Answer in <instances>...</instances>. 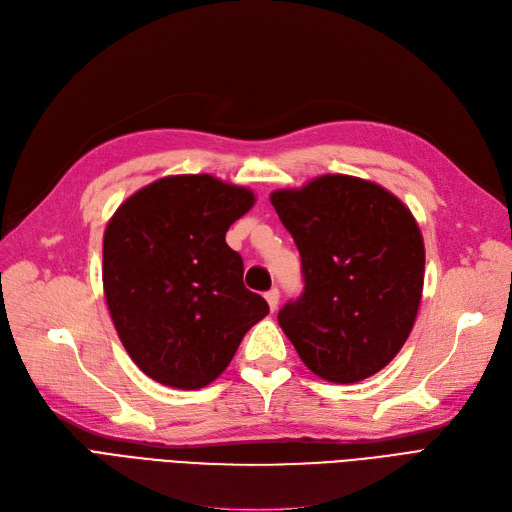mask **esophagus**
I'll list each match as a JSON object with an SVG mask.
<instances>
[{"label":"esophagus","instance_id":"34e87169","mask_svg":"<svg viewBox=\"0 0 512 512\" xmlns=\"http://www.w3.org/2000/svg\"><path fill=\"white\" fill-rule=\"evenodd\" d=\"M278 299H280V291L276 287L266 293V301H268V306H270L272 312H276V308H278Z\"/></svg>","mask_w":512,"mask_h":512}]
</instances>
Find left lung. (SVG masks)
Here are the masks:
<instances>
[{"label": "left lung", "instance_id": "8db88e82", "mask_svg": "<svg viewBox=\"0 0 512 512\" xmlns=\"http://www.w3.org/2000/svg\"><path fill=\"white\" fill-rule=\"evenodd\" d=\"M301 255L304 293L278 325L304 365L333 384L382 371L413 329L424 289V240L382 185L323 175L270 196Z\"/></svg>", "mask_w": 512, "mask_h": 512}]
</instances>
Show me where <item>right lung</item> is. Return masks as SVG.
Returning <instances> with one entry per match:
<instances>
[{
	"label": "right lung",
	"instance_id": "add662e5",
	"mask_svg": "<svg viewBox=\"0 0 512 512\" xmlns=\"http://www.w3.org/2000/svg\"><path fill=\"white\" fill-rule=\"evenodd\" d=\"M253 204L246 187L173 175L141 187L109 219L107 308L128 356L158 384L208 386L270 312L266 299L244 287L242 257L225 242Z\"/></svg>",
	"mask_w": 512,
	"mask_h": 512
}]
</instances>
